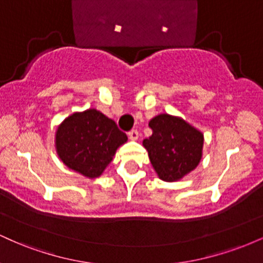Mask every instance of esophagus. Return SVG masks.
Listing matches in <instances>:
<instances>
[{"mask_svg":"<svg viewBox=\"0 0 263 263\" xmlns=\"http://www.w3.org/2000/svg\"><path fill=\"white\" fill-rule=\"evenodd\" d=\"M128 138L132 141H136L138 138V131L137 129H131V131L128 132Z\"/></svg>","mask_w":263,"mask_h":263,"instance_id":"esophagus-1","label":"esophagus"}]
</instances>
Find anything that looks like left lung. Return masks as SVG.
<instances>
[{
	"label": "left lung",
	"instance_id": "left-lung-1",
	"mask_svg": "<svg viewBox=\"0 0 263 263\" xmlns=\"http://www.w3.org/2000/svg\"><path fill=\"white\" fill-rule=\"evenodd\" d=\"M148 125L153 132L143 140V146L159 179L178 182L198 167L203 157V132L170 114L157 115Z\"/></svg>",
	"mask_w": 263,
	"mask_h": 263
}]
</instances>
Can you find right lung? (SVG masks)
<instances>
[{
  "instance_id": "1",
  "label": "right lung",
  "mask_w": 263,
  "mask_h": 263,
  "mask_svg": "<svg viewBox=\"0 0 263 263\" xmlns=\"http://www.w3.org/2000/svg\"><path fill=\"white\" fill-rule=\"evenodd\" d=\"M127 136L114 120L96 108L77 111L59 123L55 131L57 155L69 170L95 179L112 161Z\"/></svg>"
}]
</instances>
